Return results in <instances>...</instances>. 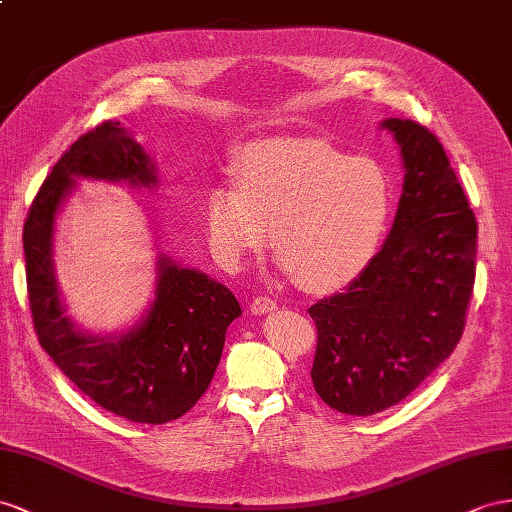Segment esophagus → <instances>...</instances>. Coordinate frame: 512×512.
Masks as SVG:
<instances>
[{
	"label": "esophagus",
	"mask_w": 512,
	"mask_h": 512,
	"mask_svg": "<svg viewBox=\"0 0 512 512\" xmlns=\"http://www.w3.org/2000/svg\"><path fill=\"white\" fill-rule=\"evenodd\" d=\"M274 309H277V303L268 296H257L251 303V313H255V316H264V313H270Z\"/></svg>",
	"instance_id": "34e87169"
}]
</instances>
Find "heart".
Segmentation results:
<instances>
[{
    "label": "heart",
    "mask_w": 512,
    "mask_h": 512,
    "mask_svg": "<svg viewBox=\"0 0 512 512\" xmlns=\"http://www.w3.org/2000/svg\"><path fill=\"white\" fill-rule=\"evenodd\" d=\"M233 186L203 203L209 251L242 268L270 242L279 266L311 292H335L370 266L391 214V186L370 157H348L320 140L270 142L235 166Z\"/></svg>",
    "instance_id": "obj_1"
}]
</instances>
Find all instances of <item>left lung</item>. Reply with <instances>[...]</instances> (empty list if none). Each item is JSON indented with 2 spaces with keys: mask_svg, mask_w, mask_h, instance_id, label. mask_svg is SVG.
Masks as SVG:
<instances>
[{
  "mask_svg": "<svg viewBox=\"0 0 512 512\" xmlns=\"http://www.w3.org/2000/svg\"><path fill=\"white\" fill-rule=\"evenodd\" d=\"M381 129L404 166L391 231L344 294L309 309L313 387L331 409L359 417L402 402L452 355L476 279V216L441 142L409 119Z\"/></svg>",
  "mask_w": 512,
  "mask_h": 512,
  "instance_id": "1",
  "label": "left lung"
}]
</instances>
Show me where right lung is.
Instances as JSON below:
<instances>
[{
	"label": "right lung",
	"mask_w": 512,
	"mask_h": 512,
	"mask_svg": "<svg viewBox=\"0 0 512 512\" xmlns=\"http://www.w3.org/2000/svg\"><path fill=\"white\" fill-rule=\"evenodd\" d=\"M77 179L155 190L153 157L121 123H103L71 144L38 190L23 227L25 272L38 342L103 409L138 424L186 415L214 378L238 298L205 272L155 257L151 305L123 331L90 333L67 316L56 279V220Z\"/></svg>",
	"instance_id": "right-lung-1"
}]
</instances>
